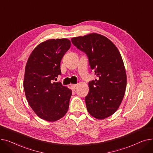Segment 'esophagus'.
Segmentation results:
<instances>
[{
  "label": "esophagus",
  "mask_w": 153,
  "mask_h": 153,
  "mask_svg": "<svg viewBox=\"0 0 153 153\" xmlns=\"http://www.w3.org/2000/svg\"><path fill=\"white\" fill-rule=\"evenodd\" d=\"M71 87H72V90H76V88H77V85H76V84H71Z\"/></svg>",
  "instance_id": "esophagus-1"
}]
</instances>
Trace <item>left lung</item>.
<instances>
[{"label": "left lung", "mask_w": 153, "mask_h": 153, "mask_svg": "<svg viewBox=\"0 0 153 153\" xmlns=\"http://www.w3.org/2000/svg\"><path fill=\"white\" fill-rule=\"evenodd\" d=\"M77 49L85 53L90 68L98 77L89 82V92L85 98L87 111L102 120L114 114L123 99L126 74L117 48L105 36L91 33L72 38Z\"/></svg>", "instance_id": "1"}]
</instances>
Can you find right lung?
<instances>
[{"label": "right lung", "mask_w": 153, "mask_h": 153, "mask_svg": "<svg viewBox=\"0 0 153 153\" xmlns=\"http://www.w3.org/2000/svg\"><path fill=\"white\" fill-rule=\"evenodd\" d=\"M71 44L66 38L46 40L35 48L26 64L27 100L35 113L48 122L59 120L69 108L72 91L54 81L61 74V61Z\"/></svg>", "instance_id": "obj_1"}]
</instances>
